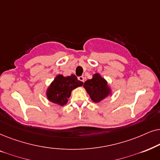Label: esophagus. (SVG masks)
Here are the masks:
<instances>
[{
    "label": "esophagus",
    "instance_id": "34e87169",
    "mask_svg": "<svg viewBox=\"0 0 160 160\" xmlns=\"http://www.w3.org/2000/svg\"><path fill=\"white\" fill-rule=\"evenodd\" d=\"M78 80H80V81H81V82H84L85 81V78H84L83 76L78 77Z\"/></svg>",
    "mask_w": 160,
    "mask_h": 160
}]
</instances>
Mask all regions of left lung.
<instances>
[{
    "label": "left lung",
    "mask_w": 160,
    "mask_h": 160,
    "mask_svg": "<svg viewBox=\"0 0 160 160\" xmlns=\"http://www.w3.org/2000/svg\"><path fill=\"white\" fill-rule=\"evenodd\" d=\"M83 88L95 103H99L112 93V88L107 80L99 73L93 74L91 80H86L83 84Z\"/></svg>",
    "instance_id": "obj_1"
}]
</instances>
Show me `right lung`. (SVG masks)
<instances>
[{
    "instance_id": "add662e5",
    "label": "right lung",
    "mask_w": 160,
    "mask_h": 160,
    "mask_svg": "<svg viewBox=\"0 0 160 160\" xmlns=\"http://www.w3.org/2000/svg\"><path fill=\"white\" fill-rule=\"evenodd\" d=\"M82 84L83 82L78 80L74 74L67 77L58 74L47 88V99L59 106L67 105L72 91Z\"/></svg>"
}]
</instances>
